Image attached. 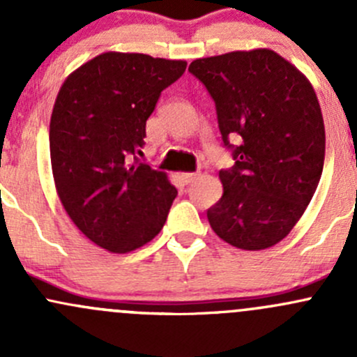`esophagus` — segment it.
<instances>
[{"label": "esophagus", "instance_id": "34e87169", "mask_svg": "<svg viewBox=\"0 0 357 357\" xmlns=\"http://www.w3.org/2000/svg\"><path fill=\"white\" fill-rule=\"evenodd\" d=\"M197 178H199L197 172H181V174H179V179H181L183 185H190V183L195 181Z\"/></svg>", "mask_w": 357, "mask_h": 357}]
</instances>
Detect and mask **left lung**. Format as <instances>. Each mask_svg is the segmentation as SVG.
<instances>
[{
	"instance_id": "1",
	"label": "left lung",
	"mask_w": 357,
	"mask_h": 357,
	"mask_svg": "<svg viewBox=\"0 0 357 357\" xmlns=\"http://www.w3.org/2000/svg\"><path fill=\"white\" fill-rule=\"evenodd\" d=\"M188 70L214 100L235 160L219 171L222 197L207 211L208 222L233 247H273L301 219L321 179L325 124L314 89L264 48L199 59Z\"/></svg>"
}]
</instances>
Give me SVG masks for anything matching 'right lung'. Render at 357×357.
Here are the masks:
<instances>
[{"label":"right lung","mask_w":357,"mask_h":357,"mask_svg":"<svg viewBox=\"0 0 357 357\" xmlns=\"http://www.w3.org/2000/svg\"><path fill=\"white\" fill-rule=\"evenodd\" d=\"M183 60L109 52L66 79L50 121V157L63 208L93 243L126 254L155 238L178 190L138 155L146 119Z\"/></svg>","instance_id":"add662e5"}]
</instances>
